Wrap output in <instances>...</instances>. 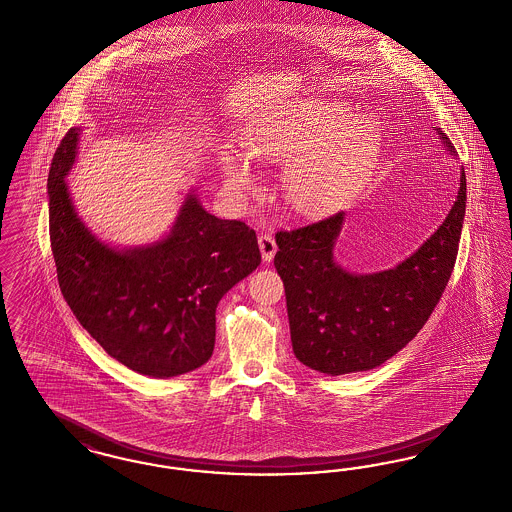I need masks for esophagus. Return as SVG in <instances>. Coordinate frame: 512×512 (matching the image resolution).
<instances>
[{
  "label": "esophagus",
  "mask_w": 512,
  "mask_h": 512,
  "mask_svg": "<svg viewBox=\"0 0 512 512\" xmlns=\"http://www.w3.org/2000/svg\"><path fill=\"white\" fill-rule=\"evenodd\" d=\"M259 249H261V255H263V261L265 263H270L272 259H274V255H276V242H274V236L272 234H261L259 236Z\"/></svg>",
  "instance_id": "1"
}]
</instances>
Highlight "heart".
<instances>
[{
	"label": "heart",
	"mask_w": 512,
	"mask_h": 512,
	"mask_svg": "<svg viewBox=\"0 0 512 512\" xmlns=\"http://www.w3.org/2000/svg\"><path fill=\"white\" fill-rule=\"evenodd\" d=\"M242 146L221 152L230 192L240 198L257 192L259 175L251 160L287 165V202L301 215H318L368 179L383 150V129L345 103L301 99L249 123Z\"/></svg>",
	"instance_id": "b5f03b06"
}]
</instances>
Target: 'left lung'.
<instances>
[{
	"label": "left lung",
	"mask_w": 512,
	"mask_h": 512,
	"mask_svg": "<svg viewBox=\"0 0 512 512\" xmlns=\"http://www.w3.org/2000/svg\"><path fill=\"white\" fill-rule=\"evenodd\" d=\"M444 148L455 154L436 127ZM467 207L461 171L457 198L444 223L408 259L387 270L356 274L333 249L347 215L276 234L274 266L286 287L291 345L297 360L328 375L368 371L408 345L448 286Z\"/></svg>",
	"instance_id": "obj_1"
}]
</instances>
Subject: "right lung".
<instances>
[{"mask_svg":"<svg viewBox=\"0 0 512 512\" xmlns=\"http://www.w3.org/2000/svg\"><path fill=\"white\" fill-rule=\"evenodd\" d=\"M82 127H72L49 169V234L62 295L87 333L141 375L169 379L204 366L215 310L261 265L255 230L217 219L190 188L164 236L144 246L101 240L78 215L68 173Z\"/></svg>","mask_w":512,"mask_h":512,"instance_id":"right-lung-1","label":"right lung"}]
</instances>
